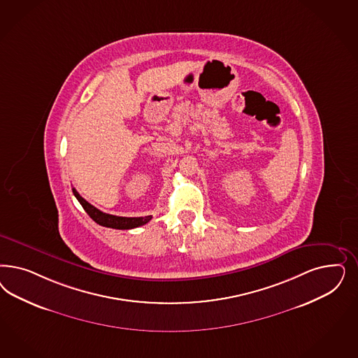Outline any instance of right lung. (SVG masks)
Segmentation results:
<instances>
[{"instance_id":"add662e5","label":"right lung","mask_w":358,"mask_h":358,"mask_svg":"<svg viewBox=\"0 0 358 358\" xmlns=\"http://www.w3.org/2000/svg\"><path fill=\"white\" fill-rule=\"evenodd\" d=\"M72 192L75 197L79 200L81 207L84 208V210L90 215V217L97 222L101 227L106 228H113V229H133V228H138L141 225H145L146 222H149L151 216H145V217H121V216H115V215H109L104 213L100 209L93 207L92 204H90L85 199L80 196V194L72 188Z\"/></svg>"}]
</instances>
